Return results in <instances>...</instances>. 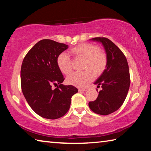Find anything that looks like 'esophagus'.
<instances>
[{
	"label": "esophagus",
	"instance_id": "34e87169",
	"mask_svg": "<svg viewBox=\"0 0 151 151\" xmlns=\"http://www.w3.org/2000/svg\"><path fill=\"white\" fill-rule=\"evenodd\" d=\"M87 90H88L87 88H78V91H80V92H86Z\"/></svg>",
	"mask_w": 151,
	"mask_h": 151
}]
</instances>
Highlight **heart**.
I'll use <instances>...</instances> for the list:
<instances>
[{"label":"heart","instance_id":"1","mask_svg":"<svg viewBox=\"0 0 151 151\" xmlns=\"http://www.w3.org/2000/svg\"><path fill=\"white\" fill-rule=\"evenodd\" d=\"M70 54L76 58L83 59L82 72L71 74L66 78L70 85L83 87L88 85L95 77L101 76L107 65V57L105 53L99 50V47L90 43H82L70 50ZM57 64L59 70L65 75L72 71V65L68 54L63 52L58 56Z\"/></svg>","mask_w":151,"mask_h":151}]
</instances>
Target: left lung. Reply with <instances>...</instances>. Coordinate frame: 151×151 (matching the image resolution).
Returning <instances> with one entry per match:
<instances>
[{"mask_svg": "<svg viewBox=\"0 0 151 151\" xmlns=\"http://www.w3.org/2000/svg\"><path fill=\"white\" fill-rule=\"evenodd\" d=\"M103 45L107 57V65L103 73L94 82L102 90L94 101L89 102V108L101 115H108L118 110L123 104L129 91V68L127 58L118 47L104 37L90 39Z\"/></svg>", "mask_w": 151, "mask_h": 151, "instance_id": "1", "label": "left lung"}]
</instances>
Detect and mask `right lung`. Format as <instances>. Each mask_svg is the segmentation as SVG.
Instances as JSON below:
<instances>
[{"label":"right lung","instance_id":"obj_1","mask_svg":"<svg viewBox=\"0 0 151 151\" xmlns=\"http://www.w3.org/2000/svg\"><path fill=\"white\" fill-rule=\"evenodd\" d=\"M68 46L49 39L40 40L25 56L20 70L21 88L28 104L43 118H60L70 109L71 98L78 93L73 85H63L58 56ZM58 87L52 88V85Z\"/></svg>","mask_w":151,"mask_h":151}]
</instances>
